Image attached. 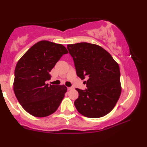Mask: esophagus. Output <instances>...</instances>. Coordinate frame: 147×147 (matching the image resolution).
<instances>
[{
	"mask_svg": "<svg viewBox=\"0 0 147 147\" xmlns=\"http://www.w3.org/2000/svg\"><path fill=\"white\" fill-rule=\"evenodd\" d=\"M71 89H73V88H72V87H68L67 88V90H71Z\"/></svg>",
	"mask_w": 147,
	"mask_h": 147,
	"instance_id": "esophagus-1",
	"label": "esophagus"
}]
</instances>
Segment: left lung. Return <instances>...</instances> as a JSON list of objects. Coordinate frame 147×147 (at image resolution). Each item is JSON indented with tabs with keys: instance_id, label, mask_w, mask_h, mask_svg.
Returning <instances> with one entry per match:
<instances>
[{
	"instance_id": "8db88e82",
	"label": "left lung",
	"mask_w": 147,
	"mask_h": 147,
	"mask_svg": "<svg viewBox=\"0 0 147 147\" xmlns=\"http://www.w3.org/2000/svg\"><path fill=\"white\" fill-rule=\"evenodd\" d=\"M73 57L77 76L85 77L88 89L76 88L78 98L74 106L80 113L89 118L105 116L116 105L121 93L120 69L118 63L102 47L95 44L67 45Z\"/></svg>"
}]
</instances>
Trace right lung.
<instances>
[{"mask_svg": "<svg viewBox=\"0 0 147 147\" xmlns=\"http://www.w3.org/2000/svg\"><path fill=\"white\" fill-rule=\"evenodd\" d=\"M68 51L49 41L34 45L21 57L15 69L13 91L19 102L30 115L45 117L55 112L67 92L64 85L45 84L49 74Z\"/></svg>", "mask_w": 147, "mask_h": 147, "instance_id": "obj_1", "label": "right lung"}]
</instances>
